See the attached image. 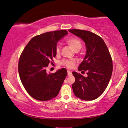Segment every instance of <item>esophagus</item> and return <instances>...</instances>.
<instances>
[{"label":"esophagus","instance_id":"34e87169","mask_svg":"<svg viewBox=\"0 0 128 128\" xmlns=\"http://www.w3.org/2000/svg\"><path fill=\"white\" fill-rule=\"evenodd\" d=\"M67 72H68V76L72 75V72L70 71V70H67Z\"/></svg>","mask_w":128,"mask_h":128}]
</instances>
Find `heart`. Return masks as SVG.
I'll return each mask as SVG.
<instances>
[{"mask_svg": "<svg viewBox=\"0 0 128 128\" xmlns=\"http://www.w3.org/2000/svg\"><path fill=\"white\" fill-rule=\"evenodd\" d=\"M66 42L69 44L74 50H79L82 48V42L80 40L75 37L69 38L66 40ZM61 50V46L60 44H58L56 46V52L58 54ZM76 61L75 60H68V59H62L59 62L60 66H64L68 68H72L75 66Z\"/></svg>", "mask_w": 128, "mask_h": 128, "instance_id": "1", "label": "heart"}]
</instances>
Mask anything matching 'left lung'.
Returning a JSON list of instances; mask_svg holds the SVG:
<instances>
[{
    "instance_id": "1",
    "label": "left lung",
    "mask_w": 128,
    "mask_h": 128,
    "mask_svg": "<svg viewBox=\"0 0 128 128\" xmlns=\"http://www.w3.org/2000/svg\"><path fill=\"white\" fill-rule=\"evenodd\" d=\"M84 41L86 54L78 68L79 71L87 70V77L73 72L75 81L72 84L74 94L84 100H94L104 92L113 72L112 56L103 39L87 30H68Z\"/></svg>"
}]
</instances>
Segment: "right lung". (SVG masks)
<instances>
[{
  "mask_svg": "<svg viewBox=\"0 0 128 128\" xmlns=\"http://www.w3.org/2000/svg\"><path fill=\"white\" fill-rule=\"evenodd\" d=\"M67 34L66 30H61L36 36L22 51L18 62L19 75L24 88L32 98L45 101L58 95L67 71L63 68L48 74L46 68L56 56L57 42Z\"/></svg>",
  "mask_w": 128,
  "mask_h": 128,
  "instance_id": "1",
  "label": "right lung"
}]
</instances>
